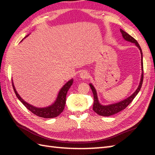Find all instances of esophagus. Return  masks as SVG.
I'll use <instances>...</instances> for the list:
<instances>
[{
    "mask_svg": "<svg viewBox=\"0 0 155 155\" xmlns=\"http://www.w3.org/2000/svg\"><path fill=\"white\" fill-rule=\"evenodd\" d=\"M88 72L87 71H83L81 72L80 73V77L82 78V79L85 80V79H87L88 78Z\"/></svg>",
    "mask_w": 155,
    "mask_h": 155,
    "instance_id": "obj_1",
    "label": "esophagus"
}]
</instances>
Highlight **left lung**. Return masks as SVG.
<instances>
[{"instance_id": "8db88e82", "label": "left lung", "mask_w": 155, "mask_h": 155, "mask_svg": "<svg viewBox=\"0 0 155 155\" xmlns=\"http://www.w3.org/2000/svg\"><path fill=\"white\" fill-rule=\"evenodd\" d=\"M120 32L122 33V35H123V38H124V40H126L127 41H129L131 42H133V43H135L137 47H138L140 49V53H141V57H142V59H141V65H142V75H141V78H140V82L139 84V86L138 87L137 89L134 93L130 96L128 98H127V99H125L123 101H120L118 103H115L113 104H110V105H107V106H103L101 105L99 103H98V98H97V92L96 90H95L94 87L90 84V87L92 91H93V93L94 95V103H93V110L95 112V113H97L98 114L101 115V116H104V117H109L110 115H113L116 114L118 112H120L121 110H123L125 108H127L128 107V105L131 102L133 101V99L137 96V94L139 93V92L140 91L141 87H142L143 84V52L142 50H141V48L140 47L139 44L138 43V42L134 39L133 37H131L130 35H128L127 33L126 32L124 31L122 29H120Z\"/></svg>"}]
</instances>
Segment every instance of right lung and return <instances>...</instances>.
<instances>
[{"label":"right lung","instance_id":"right-lung-1","mask_svg":"<svg viewBox=\"0 0 155 155\" xmlns=\"http://www.w3.org/2000/svg\"><path fill=\"white\" fill-rule=\"evenodd\" d=\"M72 83H73V79H71L68 82H67V83L65 84V85H64V87L61 88L60 92H59L55 103L52 105H51V106L46 108H37L35 107H33L32 105H31L28 103H26V102L25 101H23L22 98H21V97H20L18 94L17 93L12 82V84L13 89H14L16 97H17L18 99L21 101V103L25 105V107H27L29 110L38 117L49 118L58 117V115L63 111L66 103V96H67V92L71 87V85L72 84Z\"/></svg>","mask_w":155,"mask_h":155}]
</instances>
